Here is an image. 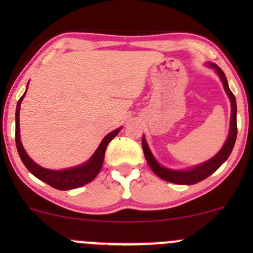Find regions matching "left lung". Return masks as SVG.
I'll return each instance as SVG.
<instances>
[{
  "label": "left lung",
  "mask_w": 253,
  "mask_h": 253,
  "mask_svg": "<svg viewBox=\"0 0 253 253\" xmlns=\"http://www.w3.org/2000/svg\"><path fill=\"white\" fill-rule=\"evenodd\" d=\"M217 75L220 76V80H221L223 88H225V91L227 92L229 100H231V107H232V114H231V127H229V134L227 140H226L225 145L222 146V149L216 153L213 158H211L210 161L205 162V163L197 165V167L191 168L189 170H183V171H177V170H171L167 169V168H163L162 165L157 163V161L153 157L152 153L147 146L146 140L143 136V150L145 158H146L147 163H149L150 168L152 169L153 172L156 173L157 176L161 177L164 181L170 182V183H176V184H195L197 182H201L203 179L207 178L208 176H211V173L215 172V171L221 167L223 162L228 158L229 155H231L232 150H233L234 144H236L237 139V103H236V97H234L233 92L229 90L227 78H226L225 74L219 66H216L215 64H211Z\"/></svg>",
  "instance_id": "1"
}]
</instances>
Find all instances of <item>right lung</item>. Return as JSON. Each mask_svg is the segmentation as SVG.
Wrapping results in <instances>:
<instances>
[{"instance_id":"add662e5","label":"right lung","mask_w":253,"mask_h":253,"mask_svg":"<svg viewBox=\"0 0 253 253\" xmlns=\"http://www.w3.org/2000/svg\"><path fill=\"white\" fill-rule=\"evenodd\" d=\"M27 91V90H26ZM26 94V92H25ZM25 94L22 95L21 98L19 100L16 106V113H15V143H16V149L19 152L20 158H21L22 163L25 164V167L27 168L28 171L39 178L40 181L47 183L51 187L56 188L58 190H70L75 189V188H80L82 185H85L86 183L91 182L95 177L97 176V173L100 172L101 168H102L103 159H104V152H106L107 145H108L113 139L117 136V134L120 132L121 128H118L113 132H110L109 134H107L103 138V140L101 141L100 146L97 147V150L95 151L94 155L91 156V158L89 159L86 163H84L80 167L71 168V169H65V170H48L45 168L40 167L37 163H34L33 161L28 157L27 153L22 146L21 140H20V127H19V114H20V104L22 102V98H24Z\"/></svg>"}]
</instances>
